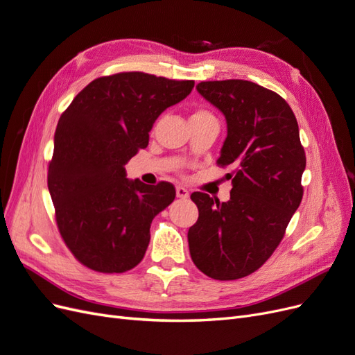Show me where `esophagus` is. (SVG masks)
<instances>
[{
    "label": "esophagus",
    "instance_id": "1",
    "mask_svg": "<svg viewBox=\"0 0 355 355\" xmlns=\"http://www.w3.org/2000/svg\"><path fill=\"white\" fill-rule=\"evenodd\" d=\"M176 196L179 197V198H188L189 197V192H188V189L187 188H184V187H178L176 188Z\"/></svg>",
    "mask_w": 355,
    "mask_h": 355
}]
</instances>
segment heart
<instances>
[{"mask_svg": "<svg viewBox=\"0 0 355 355\" xmlns=\"http://www.w3.org/2000/svg\"><path fill=\"white\" fill-rule=\"evenodd\" d=\"M202 116H213V115L206 110H197L194 114L191 115V118H202Z\"/></svg>", "mask_w": 355, "mask_h": 355, "instance_id": "1", "label": "heart"}]
</instances>
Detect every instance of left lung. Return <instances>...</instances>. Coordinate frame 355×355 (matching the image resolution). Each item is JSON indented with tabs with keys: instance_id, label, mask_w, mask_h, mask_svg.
<instances>
[{
	"instance_id": "8db88e82",
	"label": "left lung",
	"mask_w": 355,
	"mask_h": 355,
	"mask_svg": "<svg viewBox=\"0 0 355 355\" xmlns=\"http://www.w3.org/2000/svg\"><path fill=\"white\" fill-rule=\"evenodd\" d=\"M204 99L225 115L218 166L230 167L227 202L194 192L198 220L188 231L192 262L214 280L250 275L270 259L302 201L306 166L296 116L272 90L245 80L201 81Z\"/></svg>"
}]
</instances>
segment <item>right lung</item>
I'll return each instance as SVG.
<instances>
[{
  "instance_id": "1",
  "label": "right lung",
  "mask_w": 355,
  "mask_h": 355,
  "mask_svg": "<svg viewBox=\"0 0 355 355\" xmlns=\"http://www.w3.org/2000/svg\"><path fill=\"white\" fill-rule=\"evenodd\" d=\"M192 87V80L120 72L93 80L60 115L47 184L62 239L90 270L125 272L144 259L151 222L176 189L128 180L124 166Z\"/></svg>"
}]
</instances>
